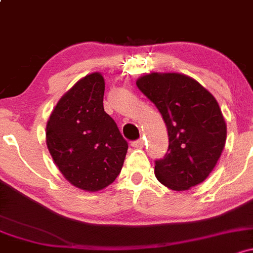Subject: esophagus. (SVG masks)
<instances>
[{"mask_svg":"<svg viewBox=\"0 0 253 253\" xmlns=\"http://www.w3.org/2000/svg\"><path fill=\"white\" fill-rule=\"evenodd\" d=\"M131 146L135 148H142L143 147V140L142 138H140V140L134 141V142L131 143Z\"/></svg>","mask_w":253,"mask_h":253,"instance_id":"1","label":"esophagus"}]
</instances>
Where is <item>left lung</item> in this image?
<instances>
[{"label":"left lung","mask_w":253,"mask_h":253,"mask_svg":"<svg viewBox=\"0 0 253 253\" xmlns=\"http://www.w3.org/2000/svg\"><path fill=\"white\" fill-rule=\"evenodd\" d=\"M137 88L156 105L168 129L169 148L154 173L172 191H187L208 178L227 140V126L213 95L189 76L151 72Z\"/></svg>","instance_id":"left-lung-1"}]
</instances>
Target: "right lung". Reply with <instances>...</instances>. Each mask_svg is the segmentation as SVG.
Here are the masks:
<instances>
[{
    "label": "right lung",
    "instance_id": "right-lung-1",
    "mask_svg": "<svg viewBox=\"0 0 253 253\" xmlns=\"http://www.w3.org/2000/svg\"><path fill=\"white\" fill-rule=\"evenodd\" d=\"M105 80L100 72L81 78L51 111L45 142L70 183L86 192L110 186L123 167L127 142L104 110Z\"/></svg>",
    "mask_w": 253,
    "mask_h": 253
}]
</instances>
